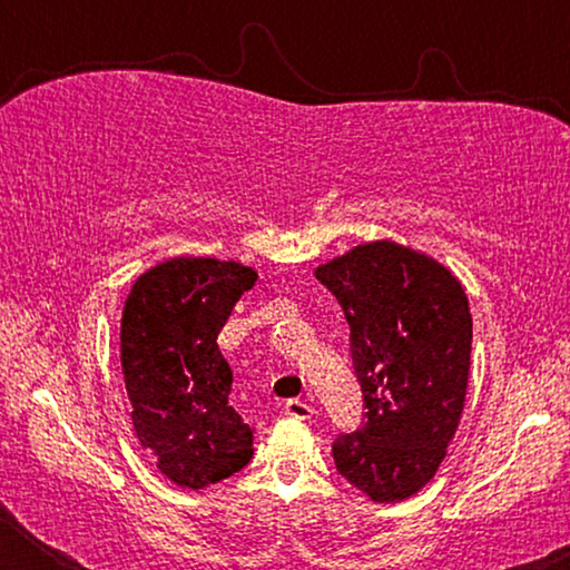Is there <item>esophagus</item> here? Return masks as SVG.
<instances>
[{
  "instance_id": "34e87169",
  "label": "esophagus",
  "mask_w": 570,
  "mask_h": 570,
  "mask_svg": "<svg viewBox=\"0 0 570 570\" xmlns=\"http://www.w3.org/2000/svg\"><path fill=\"white\" fill-rule=\"evenodd\" d=\"M284 412L294 420H308L314 414V407L312 404H306L304 400H286Z\"/></svg>"
}]
</instances>
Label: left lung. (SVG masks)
I'll return each mask as SVG.
<instances>
[{
	"label": "left lung",
	"instance_id": "obj_1",
	"mask_svg": "<svg viewBox=\"0 0 570 570\" xmlns=\"http://www.w3.org/2000/svg\"><path fill=\"white\" fill-rule=\"evenodd\" d=\"M350 324L364 417L332 445L336 470L377 503L435 475L465 404L472 316L455 276L394 240L352 248L316 268Z\"/></svg>",
	"mask_w": 570,
	"mask_h": 570
}]
</instances>
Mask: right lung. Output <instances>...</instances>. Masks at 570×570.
Here are the masks:
<instances>
[{"label": "right lung", "instance_id": "right-lung-1", "mask_svg": "<svg viewBox=\"0 0 570 570\" xmlns=\"http://www.w3.org/2000/svg\"><path fill=\"white\" fill-rule=\"evenodd\" d=\"M256 272L216 258H170L132 284L120 322V362L132 428L158 470L206 488L254 455V428L228 404L234 374L218 334Z\"/></svg>", "mask_w": 570, "mask_h": 570}]
</instances>
